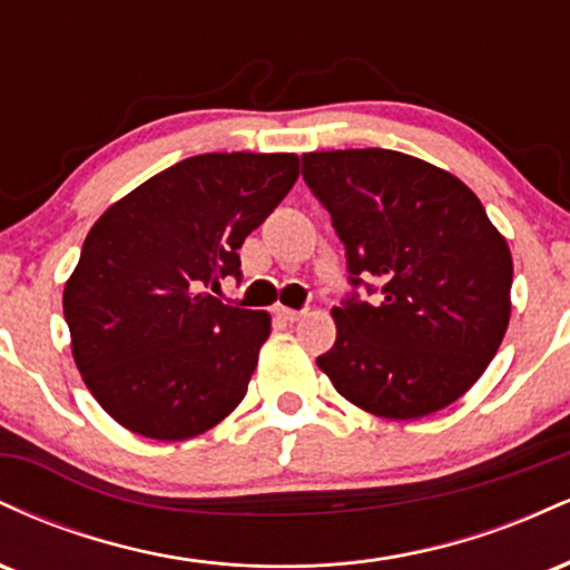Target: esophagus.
Here are the masks:
<instances>
[{
  "label": "esophagus",
  "mask_w": 570,
  "mask_h": 570,
  "mask_svg": "<svg viewBox=\"0 0 570 570\" xmlns=\"http://www.w3.org/2000/svg\"><path fill=\"white\" fill-rule=\"evenodd\" d=\"M276 316L292 324V322H297L299 316H303V311H294V307H276Z\"/></svg>",
  "instance_id": "34e87169"
}]
</instances>
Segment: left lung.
Segmentation results:
<instances>
[{"instance_id": "left-lung-1", "label": "left lung", "mask_w": 570, "mask_h": 570, "mask_svg": "<svg viewBox=\"0 0 570 570\" xmlns=\"http://www.w3.org/2000/svg\"><path fill=\"white\" fill-rule=\"evenodd\" d=\"M303 179L343 240L351 284L318 367L372 415L410 421L453 404L495 356L512 311V254L480 198L394 149L307 153Z\"/></svg>"}]
</instances>
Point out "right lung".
Returning <instances> with one entry per match:
<instances>
[{
    "mask_svg": "<svg viewBox=\"0 0 570 570\" xmlns=\"http://www.w3.org/2000/svg\"><path fill=\"white\" fill-rule=\"evenodd\" d=\"M297 174L292 153L195 155L90 227L63 289V318L85 385L120 426L174 442L238 407L271 316L208 289L240 281L238 248Z\"/></svg>",
    "mask_w": 570,
    "mask_h": 570,
    "instance_id": "right-lung-1",
    "label": "right lung"
}]
</instances>
